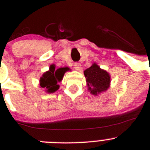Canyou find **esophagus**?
Instances as JSON below:
<instances>
[{"instance_id": "34e87169", "label": "esophagus", "mask_w": 150, "mask_h": 150, "mask_svg": "<svg viewBox=\"0 0 150 150\" xmlns=\"http://www.w3.org/2000/svg\"><path fill=\"white\" fill-rule=\"evenodd\" d=\"M74 68H75V70H80L82 67H81V64L80 63H75V64H74Z\"/></svg>"}]
</instances>
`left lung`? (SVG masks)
<instances>
[{
  "label": "left lung",
  "mask_w": 150,
  "mask_h": 150,
  "mask_svg": "<svg viewBox=\"0 0 150 150\" xmlns=\"http://www.w3.org/2000/svg\"><path fill=\"white\" fill-rule=\"evenodd\" d=\"M89 90L91 94L97 95L109 87V74L101 69L96 63L84 71Z\"/></svg>",
  "instance_id": "left-lung-1"
}]
</instances>
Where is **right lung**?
Instances as JSON below:
<instances>
[{
	"instance_id": "right-lung-1",
	"label": "right lung",
	"mask_w": 150,
	"mask_h": 150,
	"mask_svg": "<svg viewBox=\"0 0 150 150\" xmlns=\"http://www.w3.org/2000/svg\"><path fill=\"white\" fill-rule=\"evenodd\" d=\"M68 68H61L56 70L54 65L50 66L49 71L46 72L40 78V87L46 89V92L53 93L58 90L59 85L58 82L61 81Z\"/></svg>"
}]
</instances>
